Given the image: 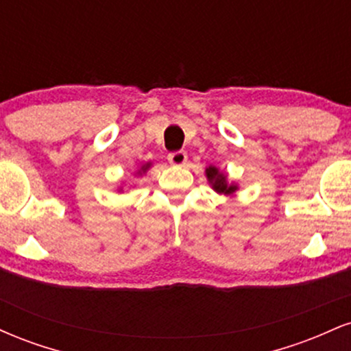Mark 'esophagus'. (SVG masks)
<instances>
[{
    "label": "esophagus",
    "instance_id": "1",
    "mask_svg": "<svg viewBox=\"0 0 351 351\" xmlns=\"http://www.w3.org/2000/svg\"><path fill=\"white\" fill-rule=\"evenodd\" d=\"M186 158H188L186 152H183V150L168 153V162H170L171 165H176V167H181V165L186 163Z\"/></svg>",
    "mask_w": 351,
    "mask_h": 351
}]
</instances>
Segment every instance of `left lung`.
I'll use <instances>...</instances> for the list:
<instances>
[{
	"instance_id": "1",
	"label": "left lung",
	"mask_w": 351,
	"mask_h": 351,
	"mask_svg": "<svg viewBox=\"0 0 351 351\" xmlns=\"http://www.w3.org/2000/svg\"><path fill=\"white\" fill-rule=\"evenodd\" d=\"M206 176H208L209 183L213 184V188H215L217 193H224V195H229V193L236 191L234 184H228L226 183V176H224L223 173L217 171V168H215V167L206 168Z\"/></svg>"
}]
</instances>
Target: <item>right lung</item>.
Segmentation results:
<instances>
[{"mask_svg":"<svg viewBox=\"0 0 351 351\" xmlns=\"http://www.w3.org/2000/svg\"><path fill=\"white\" fill-rule=\"evenodd\" d=\"M148 168H150V163L143 165V167H142V170H140V171H138V175H142V173H145V171H147V170H148Z\"/></svg>","mask_w":351,"mask_h":351,"instance_id":"right-lung-1","label":"right lung"}]
</instances>
